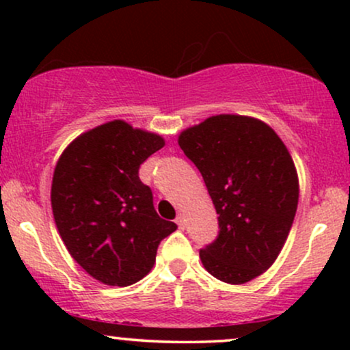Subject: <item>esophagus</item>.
Returning <instances> with one entry per match:
<instances>
[{"instance_id":"1","label":"esophagus","mask_w":350,"mask_h":350,"mask_svg":"<svg viewBox=\"0 0 350 350\" xmlns=\"http://www.w3.org/2000/svg\"><path fill=\"white\" fill-rule=\"evenodd\" d=\"M176 224H178V227L180 228V230H184V228H186V226H187V224H186V217L179 214L178 217H176Z\"/></svg>"}]
</instances>
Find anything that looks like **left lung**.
<instances>
[{"label": "left lung", "instance_id": "obj_1", "mask_svg": "<svg viewBox=\"0 0 350 350\" xmlns=\"http://www.w3.org/2000/svg\"><path fill=\"white\" fill-rule=\"evenodd\" d=\"M179 146L219 214V234L199 252L204 268L230 284L256 278L278 256L298 207L286 146L268 124L240 115L211 116L183 131Z\"/></svg>", "mask_w": 350, "mask_h": 350}]
</instances>
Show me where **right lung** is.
<instances>
[{
  "label": "right lung",
  "mask_w": 350,
  "mask_h": 350,
  "mask_svg": "<svg viewBox=\"0 0 350 350\" xmlns=\"http://www.w3.org/2000/svg\"><path fill=\"white\" fill-rule=\"evenodd\" d=\"M161 136L122 120L74 139L59 158L51 202L72 258L110 286H130L154 265L159 243L178 228L152 206L139 166L161 150Z\"/></svg>",
  "instance_id": "1"
}]
</instances>
